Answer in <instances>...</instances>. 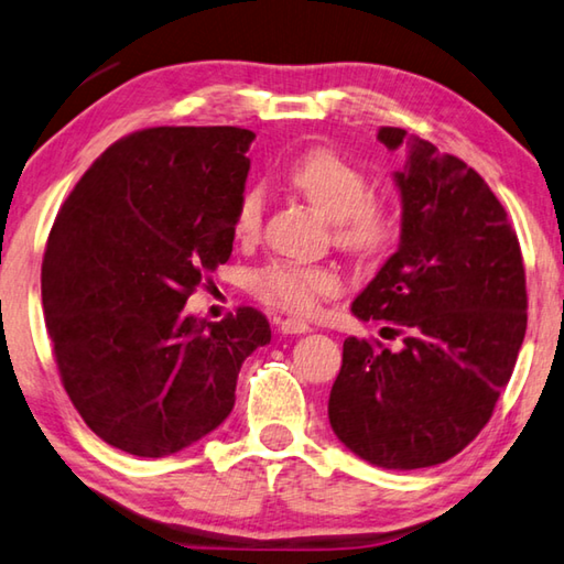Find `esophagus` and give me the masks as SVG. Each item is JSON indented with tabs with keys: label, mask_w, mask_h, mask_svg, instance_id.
<instances>
[{
	"label": "esophagus",
	"mask_w": 564,
	"mask_h": 564,
	"mask_svg": "<svg viewBox=\"0 0 564 564\" xmlns=\"http://www.w3.org/2000/svg\"><path fill=\"white\" fill-rule=\"evenodd\" d=\"M279 330L283 335H303V333H311V325L305 321H299V317H285V321L279 323Z\"/></svg>",
	"instance_id": "esophagus-1"
}]
</instances>
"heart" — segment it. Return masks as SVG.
I'll return each mask as SVG.
<instances>
[{"mask_svg":"<svg viewBox=\"0 0 564 564\" xmlns=\"http://www.w3.org/2000/svg\"><path fill=\"white\" fill-rule=\"evenodd\" d=\"M289 182L313 207L335 221L337 247L355 256H377L392 247L399 214L375 197L367 170L333 148H313L289 167ZM263 221V189H243L234 212V234L241 241L259 237ZM343 281L325 265L275 261L253 275V291L279 308L313 313L317 303L340 293Z\"/></svg>","mask_w":564,"mask_h":564,"instance_id":"1","label":"heart"}]
</instances>
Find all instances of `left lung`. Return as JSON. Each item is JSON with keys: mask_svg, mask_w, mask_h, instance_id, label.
I'll return each mask as SVG.
<instances>
[{"mask_svg": "<svg viewBox=\"0 0 564 564\" xmlns=\"http://www.w3.org/2000/svg\"><path fill=\"white\" fill-rule=\"evenodd\" d=\"M377 140L409 152L394 172L402 234L352 313L397 325L404 347L347 337L327 416L352 454L412 470L444 464L488 424L525 337V269L503 204L474 167L402 128Z\"/></svg>", "mask_w": 564, "mask_h": 564, "instance_id": "obj_1", "label": "left lung"}]
</instances>
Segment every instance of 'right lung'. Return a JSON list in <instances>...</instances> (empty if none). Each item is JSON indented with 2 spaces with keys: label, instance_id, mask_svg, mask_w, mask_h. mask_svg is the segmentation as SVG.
Here are the masks:
<instances>
[{
  "label": "right lung",
  "instance_id": "add662e5",
  "mask_svg": "<svg viewBox=\"0 0 564 564\" xmlns=\"http://www.w3.org/2000/svg\"><path fill=\"white\" fill-rule=\"evenodd\" d=\"M251 130L148 128L100 155L68 194L41 263L46 330L66 394L106 444L177 454L231 414L241 362L271 327L256 308L184 313L227 263Z\"/></svg>",
  "mask_w": 564,
  "mask_h": 564
}]
</instances>
